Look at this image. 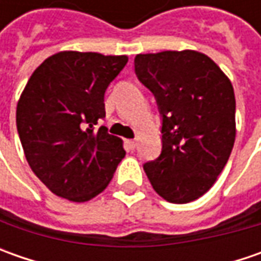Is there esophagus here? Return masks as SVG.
<instances>
[{
  "mask_svg": "<svg viewBox=\"0 0 261 261\" xmlns=\"http://www.w3.org/2000/svg\"><path fill=\"white\" fill-rule=\"evenodd\" d=\"M126 148H127L129 151H134L136 148V141H134V139H127V141H126Z\"/></svg>",
  "mask_w": 261,
  "mask_h": 261,
  "instance_id": "34e87169",
  "label": "esophagus"
}]
</instances>
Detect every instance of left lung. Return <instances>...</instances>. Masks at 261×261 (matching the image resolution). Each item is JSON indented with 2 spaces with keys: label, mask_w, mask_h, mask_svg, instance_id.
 I'll return each instance as SVG.
<instances>
[{
  "label": "left lung",
  "mask_w": 261,
  "mask_h": 261,
  "mask_svg": "<svg viewBox=\"0 0 261 261\" xmlns=\"http://www.w3.org/2000/svg\"><path fill=\"white\" fill-rule=\"evenodd\" d=\"M139 81L163 116V149L144 166L158 195L189 203L214 186L236 141V95L229 78L197 50L135 56Z\"/></svg>",
  "instance_id": "obj_1"
}]
</instances>
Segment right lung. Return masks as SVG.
I'll return each instance as SVG.
<instances>
[{"label":"right lung","mask_w":261,"mask_h":261,"mask_svg":"<svg viewBox=\"0 0 261 261\" xmlns=\"http://www.w3.org/2000/svg\"><path fill=\"white\" fill-rule=\"evenodd\" d=\"M126 62V55L62 50L29 78L17 103V130L32 171L56 196L91 200L125 156L122 139L94 126L106 116V88Z\"/></svg>","instance_id":"right-lung-1"}]
</instances>
